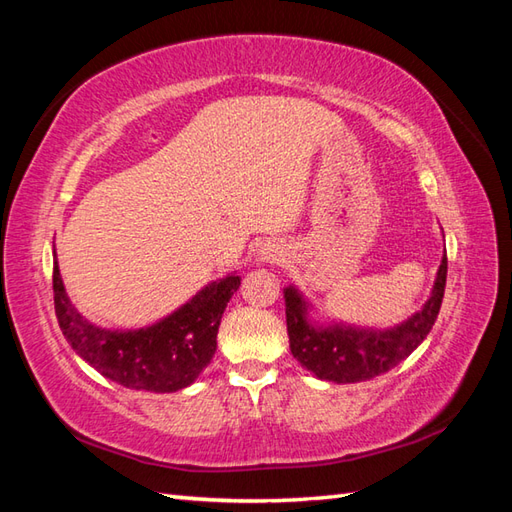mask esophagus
<instances>
[{"label": "esophagus", "instance_id": "obj_1", "mask_svg": "<svg viewBox=\"0 0 512 512\" xmlns=\"http://www.w3.org/2000/svg\"><path fill=\"white\" fill-rule=\"evenodd\" d=\"M284 257V253H281V248L277 244H264L262 248H259L257 253V262L259 264H277L279 259Z\"/></svg>", "mask_w": 512, "mask_h": 512}]
</instances>
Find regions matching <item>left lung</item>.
Returning <instances> with one entry per match:
<instances>
[{
  "mask_svg": "<svg viewBox=\"0 0 512 512\" xmlns=\"http://www.w3.org/2000/svg\"><path fill=\"white\" fill-rule=\"evenodd\" d=\"M447 255H442L436 281L424 306L394 328H361L345 321H317L312 303L297 286L284 288L290 352L319 380L361 383L394 369L427 339L444 297Z\"/></svg>",
  "mask_w": 512,
  "mask_h": 512,
  "instance_id": "8db88e82",
  "label": "left lung"
}]
</instances>
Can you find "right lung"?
<instances>
[{
	"mask_svg": "<svg viewBox=\"0 0 512 512\" xmlns=\"http://www.w3.org/2000/svg\"><path fill=\"white\" fill-rule=\"evenodd\" d=\"M239 284L242 277L228 273L156 323L136 330H110L74 308L57 259L52 273L54 312L72 350L114 383L154 394H173L198 380L217 350V328Z\"/></svg>",
	"mask_w": 512,
	"mask_h": 512,
	"instance_id": "add662e5",
	"label": "right lung"
}]
</instances>
